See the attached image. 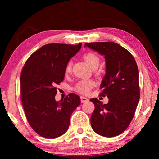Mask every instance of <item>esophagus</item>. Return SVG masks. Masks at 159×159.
I'll use <instances>...</instances> for the list:
<instances>
[{
	"label": "esophagus",
	"mask_w": 159,
	"mask_h": 159,
	"mask_svg": "<svg viewBox=\"0 0 159 159\" xmlns=\"http://www.w3.org/2000/svg\"><path fill=\"white\" fill-rule=\"evenodd\" d=\"M80 101H81L82 103H84V102L88 101V99L87 98H85V97L81 96L80 97Z\"/></svg>",
	"instance_id": "esophagus-1"
}]
</instances>
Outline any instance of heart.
<instances>
[{
    "mask_svg": "<svg viewBox=\"0 0 159 159\" xmlns=\"http://www.w3.org/2000/svg\"><path fill=\"white\" fill-rule=\"evenodd\" d=\"M83 58H84L86 63L93 69L98 68L99 64V61H100L98 56L93 52L86 53L83 56ZM71 62L69 61L66 65L65 72L66 74H69V72H71ZM94 85H95V83L91 80H80L74 87V90L81 94H88L90 92L91 89L94 87Z\"/></svg>",
    "mask_w": 159,
    "mask_h": 159,
    "instance_id": "heart-1",
    "label": "heart"
}]
</instances>
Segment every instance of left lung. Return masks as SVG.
<instances>
[{
    "label": "left lung",
    "mask_w": 159,
    "mask_h": 159,
    "mask_svg": "<svg viewBox=\"0 0 159 159\" xmlns=\"http://www.w3.org/2000/svg\"><path fill=\"white\" fill-rule=\"evenodd\" d=\"M85 47L104 55L106 60L100 95L107 96L109 102L103 104L97 98L90 99L95 104L91 126L102 136H117L130 125L138 104L140 94L138 65L133 56L116 43H86Z\"/></svg>",
    "instance_id": "8db88e82"
}]
</instances>
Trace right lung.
I'll return each mask as SVG.
<instances>
[{"label": "right lung", "mask_w": 159, "mask_h": 159, "mask_svg": "<svg viewBox=\"0 0 159 159\" xmlns=\"http://www.w3.org/2000/svg\"><path fill=\"white\" fill-rule=\"evenodd\" d=\"M81 45H45L28 58L21 71V98L26 119L43 138H56L65 133L72 113L80 105V97L74 93L56 101L55 85L63 81L66 64Z\"/></svg>", "instance_id": "add662e5"}]
</instances>
